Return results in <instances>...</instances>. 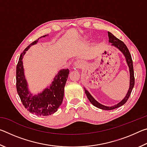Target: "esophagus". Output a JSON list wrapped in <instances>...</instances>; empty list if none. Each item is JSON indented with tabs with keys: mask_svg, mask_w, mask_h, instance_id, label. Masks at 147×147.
I'll return each mask as SVG.
<instances>
[{
	"mask_svg": "<svg viewBox=\"0 0 147 147\" xmlns=\"http://www.w3.org/2000/svg\"><path fill=\"white\" fill-rule=\"evenodd\" d=\"M82 65H83V63L80 60L77 61L75 62V63H74V66H75L77 68H81L82 67Z\"/></svg>",
	"mask_w": 147,
	"mask_h": 147,
	"instance_id": "1",
	"label": "esophagus"
}]
</instances>
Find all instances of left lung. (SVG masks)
I'll return each mask as SVG.
<instances>
[{"instance_id":"left-lung-1","label":"left lung","mask_w":147,"mask_h":147,"mask_svg":"<svg viewBox=\"0 0 147 147\" xmlns=\"http://www.w3.org/2000/svg\"><path fill=\"white\" fill-rule=\"evenodd\" d=\"M108 38H109V42H110L111 43H112V45L115 46L117 48L119 49L120 51L123 53V54L125 56L126 62H127V64L129 67V69H130V88H129V90L128 91L127 94L124 98L122 100L121 102L115 105L114 106L111 107H108L106 106H104L102 104H100L95 99H94L93 96L91 95V94L89 93V92L86 90V89L84 88V91H85V93L86 94L87 97L89 99V100L90 101V102L93 104V106L97 107V108L102 109H105V110H111V109L117 108L119 107L123 106V104H125L127 100H128L129 97H130L131 91L134 88V84H135V78H134V67H133V61L132 59H131V54L129 52V50L127 48V47L125 44H124L123 41H121L120 39L117 38L115 36H114L113 35L110 33V32H108Z\"/></svg>"}]
</instances>
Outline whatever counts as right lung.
<instances>
[{
    "label": "right lung",
    "instance_id": "right-lung-1",
    "mask_svg": "<svg viewBox=\"0 0 147 147\" xmlns=\"http://www.w3.org/2000/svg\"><path fill=\"white\" fill-rule=\"evenodd\" d=\"M45 36L43 37L44 38ZM38 41L36 40L32 42L20 55L16 67V88L21 101L27 110L35 115L47 116L55 113L62 103L64 88L68 78L69 70L67 69L59 71L49 88L45 89L38 95L32 96L28 91L22 60L26 51L30 45L36 44Z\"/></svg>",
    "mask_w": 147,
    "mask_h": 147
}]
</instances>
